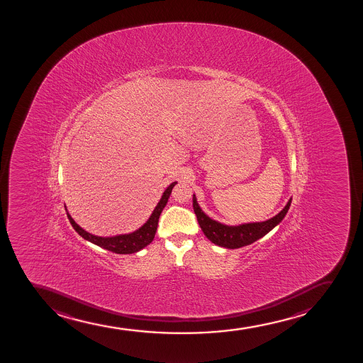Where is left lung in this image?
<instances>
[{"label": "left lung", "mask_w": 363, "mask_h": 363, "mask_svg": "<svg viewBox=\"0 0 363 363\" xmlns=\"http://www.w3.org/2000/svg\"><path fill=\"white\" fill-rule=\"evenodd\" d=\"M290 204H291V199L286 202V206L279 211V214L269 218L267 221L248 222L241 225H229L209 218L199 206L197 199L194 195V211L204 235L213 244L221 247L230 248V250L253 244L255 241L259 240L260 238L267 235L270 230L275 228L276 225L282 222L289 210Z\"/></svg>", "instance_id": "obj_1"}]
</instances>
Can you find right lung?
<instances>
[{
  "mask_svg": "<svg viewBox=\"0 0 363 363\" xmlns=\"http://www.w3.org/2000/svg\"><path fill=\"white\" fill-rule=\"evenodd\" d=\"M177 182L169 184L164 194L161 196L160 201L157 203V206L154 208L153 213L149 216L145 223L136 229L131 233L119 234V235H113V237H99L92 233H88L87 230L81 228L77 222L74 221L72 215L69 214L68 209L65 206L67 216L69 221L73 225V228L77 230V234L84 238V240L89 241L92 244L99 246V247L105 248L111 252L118 253V255H130V253H136L141 251L147 245L150 244L153 241L155 233H157V222L160 218L161 211L164 210V206L167 204L169 195L172 192V189L176 185Z\"/></svg>",
  "mask_w": 363,
  "mask_h": 363,
  "instance_id": "right-lung-1",
  "label": "right lung"
}]
</instances>
